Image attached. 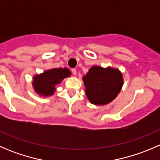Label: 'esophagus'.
Masks as SVG:
<instances>
[{
    "label": "esophagus",
    "mask_w": 160,
    "mask_h": 160,
    "mask_svg": "<svg viewBox=\"0 0 160 160\" xmlns=\"http://www.w3.org/2000/svg\"><path fill=\"white\" fill-rule=\"evenodd\" d=\"M71 72H72V73L73 74V75H77V70H76V69H72V70H71Z\"/></svg>",
    "instance_id": "34e87169"
}]
</instances>
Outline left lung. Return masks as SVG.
Masks as SVG:
<instances>
[{"instance_id": "obj_1", "label": "left lung", "mask_w": 160, "mask_h": 160, "mask_svg": "<svg viewBox=\"0 0 160 160\" xmlns=\"http://www.w3.org/2000/svg\"><path fill=\"white\" fill-rule=\"evenodd\" d=\"M82 79L87 98L95 105L111 102L120 93L124 83L122 72L111 67L93 66Z\"/></svg>"}]
</instances>
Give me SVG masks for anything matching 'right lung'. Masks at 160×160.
Here are the masks:
<instances>
[{"label":"right lung","mask_w":160,"mask_h":160,"mask_svg":"<svg viewBox=\"0 0 160 160\" xmlns=\"http://www.w3.org/2000/svg\"><path fill=\"white\" fill-rule=\"evenodd\" d=\"M71 72L67 68H54L34 76L32 87L35 92L42 97H49L56 91V86L63 79L70 77Z\"/></svg>","instance_id":"1"}]
</instances>
